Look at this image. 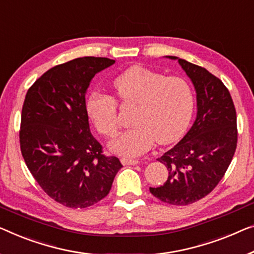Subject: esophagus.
Returning <instances> with one entry per match:
<instances>
[{"label": "esophagus", "mask_w": 254, "mask_h": 254, "mask_svg": "<svg viewBox=\"0 0 254 254\" xmlns=\"http://www.w3.org/2000/svg\"><path fill=\"white\" fill-rule=\"evenodd\" d=\"M121 162H122V164L124 165H135L139 163L138 160H133V158H126V157L122 158Z\"/></svg>", "instance_id": "esophagus-1"}]
</instances>
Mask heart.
<instances>
[{"label":"heart","instance_id":"1","mask_svg":"<svg viewBox=\"0 0 254 254\" xmlns=\"http://www.w3.org/2000/svg\"><path fill=\"white\" fill-rule=\"evenodd\" d=\"M115 96L123 104L135 105L134 126L109 143L117 154L138 156L155 141L170 143L180 137L190 122L194 94L186 79L165 76L141 66H132L113 81ZM86 114L106 137H114L120 128L117 104L112 96L92 92L85 101Z\"/></svg>","mask_w":254,"mask_h":254}]
</instances>
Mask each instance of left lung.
<instances>
[{"label": "left lung", "instance_id": "obj_1", "mask_svg": "<svg viewBox=\"0 0 254 254\" xmlns=\"http://www.w3.org/2000/svg\"><path fill=\"white\" fill-rule=\"evenodd\" d=\"M196 91L197 114L192 127L177 145L157 158L169 171L155 197L172 205H188L205 197L222 179L237 146L236 111L228 89L205 68L180 59Z\"/></svg>", "mask_w": 254, "mask_h": 254}]
</instances>
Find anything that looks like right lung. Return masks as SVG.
<instances>
[{
    "label": "right lung",
    "mask_w": 254,
    "mask_h": 254,
    "mask_svg": "<svg viewBox=\"0 0 254 254\" xmlns=\"http://www.w3.org/2000/svg\"><path fill=\"white\" fill-rule=\"evenodd\" d=\"M114 64L101 57L73 59L45 71L25 97L19 132L22 157L41 188L71 209L106 197L122 168L91 134L85 109L94 75Z\"/></svg>",
    "instance_id": "obj_1"
}]
</instances>
